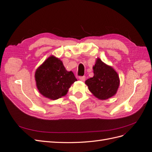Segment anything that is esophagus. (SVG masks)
Returning <instances> with one entry per match:
<instances>
[{"instance_id": "esophagus-1", "label": "esophagus", "mask_w": 152, "mask_h": 152, "mask_svg": "<svg viewBox=\"0 0 152 152\" xmlns=\"http://www.w3.org/2000/svg\"><path fill=\"white\" fill-rule=\"evenodd\" d=\"M79 79L81 81H84L85 79H86V77L85 76H80V77H79Z\"/></svg>"}]
</instances>
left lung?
Listing matches in <instances>:
<instances>
[{"instance_id":"8db88e82","label":"left lung","mask_w":152,"mask_h":152,"mask_svg":"<svg viewBox=\"0 0 152 152\" xmlns=\"http://www.w3.org/2000/svg\"><path fill=\"white\" fill-rule=\"evenodd\" d=\"M93 77L87 79L85 83L95 97L104 100L117 93L120 80L118 73L112 66L98 58L93 66Z\"/></svg>"}]
</instances>
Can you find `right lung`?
I'll return each instance as SVG.
<instances>
[{
  "mask_svg": "<svg viewBox=\"0 0 152 152\" xmlns=\"http://www.w3.org/2000/svg\"><path fill=\"white\" fill-rule=\"evenodd\" d=\"M35 79L39 93L50 99H58L67 94L77 81L73 73L68 72L60 59L49 57L35 72Z\"/></svg>",
  "mask_w": 152,
  "mask_h": 152,
  "instance_id": "obj_1",
  "label": "right lung"
}]
</instances>
